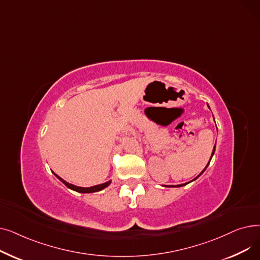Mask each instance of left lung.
Masks as SVG:
<instances>
[{
  "label": "left lung",
  "mask_w": 260,
  "mask_h": 260,
  "mask_svg": "<svg viewBox=\"0 0 260 260\" xmlns=\"http://www.w3.org/2000/svg\"><path fill=\"white\" fill-rule=\"evenodd\" d=\"M214 153H215V146H214V149H213V153H212V157H213V155H214ZM212 157H211V159H212ZM211 159H210V161H211ZM209 163H210V162H209ZM209 163H208V166H209ZM208 166H207V167H206V169H207V168H208ZM206 169H204V170H203V171H202V172H201V174H202V173H203V172H204V171H206ZM201 174H200V175H201ZM200 175H199V176H200ZM199 176H198V177H199ZM198 177H196V178H198ZM196 178H195V179H196ZM195 179H194V180H195ZM185 184H187V183H184V184H180V185H177V186H183V185H185ZM172 186H173V187H175V186H174V185H172Z\"/></svg>",
  "instance_id": "1"
}]
</instances>
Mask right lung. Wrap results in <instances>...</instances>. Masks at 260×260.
<instances>
[{"label":"right lung","mask_w":260,"mask_h":260,"mask_svg":"<svg viewBox=\"0 0 260 260\" xmlns=\"http://www.w3.org/2000/svg\"><path fill=\"white\" fill-rule=\"evenodd\" d=\"M54 174V173H53ZM54 176L57 177L58 179H60L68 188H71L73 190H76V192H79V193H94V192H99V190L107 187L109 184H111V181H107L105 183H102V184H99V185H94V186H91V187H80V186H76L74 184H71L66 182L65 180H63L61 177H59L58 175L54 174Z\"/></svg>","instance_id":"1"}]
</instances>
